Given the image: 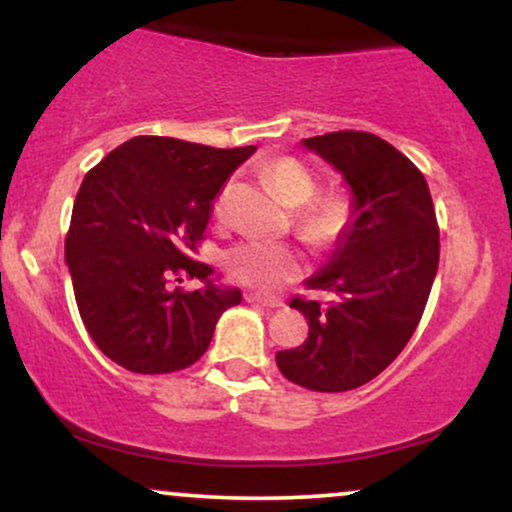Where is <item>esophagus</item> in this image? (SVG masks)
Segmentation results:
<instances>
[{
    "instance_id": "1",
    "label": "esophagus",
    "mask_w": 512,
    "mask_h": 512,
    "mask_svg": "<svg viewBox=\"0 0 512 512\" xmlns=\"http://www.w3.org/2000/svg\"><path fill=\"white\" fill-rule=\"evenodd\" d=\"M245 301L248 303H260V305H264V308H269V310H276V308H284V301H281V298H272V296H260V293H248V296H245Z\"/></svg>"
}]
</instances>
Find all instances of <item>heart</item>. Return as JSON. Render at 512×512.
I'll list each match as a JSON object with an SVG mask.
<instances>
[{"label": "heart", "instance_id": "1", "mask_svg": "<svg viewBox=\"0 0 512 512\" xmlns=\"http://www.w3.org/2000/svg\"><path fill=\"white\" fill-rule=\"evenodd\" d=\"M264 180L272 187V192L286 207L296 209L308 204L315 195V178L303 163L293 158H279L262 170ZM223 199L216 204V211H221ZM334 214L330 209H310L301 214L298 226L308 238L322 240L332 231ZM226 269L238 284L252 286L260 291H272L284 281L296 279L303 269V257L289 243H269V240H248L236 248L228 250Z\"/></svg>", "mask_w": 512, "mask_h": 512}]
</instances>
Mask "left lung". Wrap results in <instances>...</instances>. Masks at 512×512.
Returning a JSON list of instances; mask_svg holds the SVG:
<instances>
[{
    "mask_svg": "<svg viewBox=\"0 0 512 512\" xmlns=\"http://www.w3.org/2000/svg\"><path fill=\"white\" fill-rule=\"evenodd\" d=\"M301 146L342 175L351 204L330 260L305 279L334 301L293 298L308 339L279 351L276 366L308 390L344 392L383 373L419 325L438 272L436 209L421 170L375 134L332 132Z\"/></svg>",
    "mask_w": 512,
    "mask_h": 512,
    "instance_id": "8db88e82",
    "label": "left lung"
}]
</instances>
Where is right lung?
<instances>
[{"mask_svg": "<svg viewBox=\"0 0 512 512\" xmlns=\"http://www.w3.org/2000/svg\"><path fill=\"white\" fill-rule=\"evenodd\" d=\"M255 146L214 149L134 137L86 173L64 240L74 298L88 334L132 373H173L209 349L223 310L243 293L192 260L211 199ZM199 278L187 294L167 284Z\"/></svg>", "mask_w": 512, "mask_h": 512, "instance_id": "obj_1", "label": "right lung"}]
</instances>
